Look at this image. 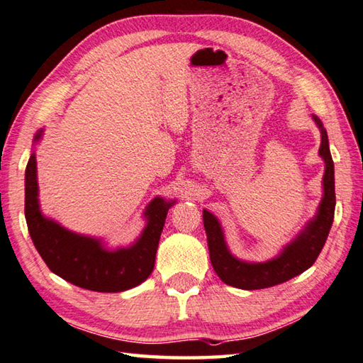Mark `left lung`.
<instances>
[{
    "label": "left lung",
    "instance_id": "1",
    "mask_svg": "<svg viewBox=\"0 0 363 363\" xmlns=\"http://www.w3.org/2000/svg\"><path fill=\"white\" fill-rule=\"evenodd\" d=\"M313 121L321 132L319 155L325 163L323 177L324 195L319 203L316 216L308 220L303 230L281 248L275 258L264 262H250L234 257L226 245L225 234L218 218L212 212L203 209V223L208 236L209 258L212 267L226 285L239 289H262L285 283L307 271L321 253L328 240L335 212V176L333 160L329 149V138L321 119L313 115Z\"/></svg>",
    "mask_w": 363,
    "mask_h": 363
}]
</instances>
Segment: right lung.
Masks as SVG:
<instances>
[{
  "label": "right lung",
  "mask_w": 363,
  "mask_h": 363,
  "mask_svg": "<svg viewBox=\"0 0 363 363\" xmlns=\"http://www.w3.org/2000/svg\"><path fill=\"white\" fill-rule=\"evenodd\" d=\"M44 129L35 132L34 143ZM176 201L155 196L145 209L146 226L129 247L106 248L102 239L64 228L40 211L38 165L31 152L25 172V218L35 250L50 271L75 286L97 293H121L138 286L151 275L168 209Z\"/></svg>",
  "instance_id": "obj_1"
}]
</instances>
